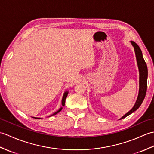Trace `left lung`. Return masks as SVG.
I'll list each match as a JSON object with an SVG mask.
<instances>
[{
	"label": "left lung",
	"instance_id": "8db88e82",
	"mask_svg": "<svg viewBox=\"0 0 154 154\" xmlns=\"http://www.w3.org/2000/svg\"><path fill=\"white\" fill-rule=\"evenodd\" d=\"M131 44L134 48V51L136 54L137 63L139 69V74H140V80H139V93L138 98H137L136 102L133 106L132 109L129 112H128L126 114L121 118V119H124L127 116L130 115V114L134 112L141 105L143 99H144L146 91H147V79H148V67H147L146 63L143 60L142 51L140 50V47L138 44H136L134 42L131 41Z\"/></svg>",
	"mask_w": 154,
	"mask_h": 154
}]
</instances>
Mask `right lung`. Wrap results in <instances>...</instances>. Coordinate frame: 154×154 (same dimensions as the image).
<instances>
[{"mask_svg": "<svg viewBox=\"0 0 154 154\" xmlns=\"http://www.w3.org/2000/svg\"><path fill=\"white\" fill-rule=\"evenodd\" d=\"M68 91H65V93L63 94V98H62V100H61V104H62V106H65V99H66V98L67 97V94H68ZM62 110V107H61L60 109H59L57 112H55V113H54L53 114H51V116H53V115H55V114H57L58 112H60V111ZM32 118H34V119H40L41 118H37V117H32Z\"/></svg>", "mask_w": 154, "mask_h": 154, "instance_id": "obj_1", "label": "right lung"}]
</instances>
